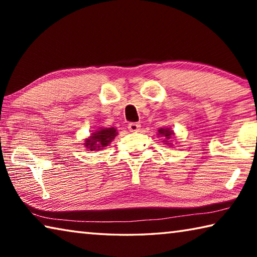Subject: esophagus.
<instances>
[{
    "instance_id": "1",
    "label": "esophagus",
    "mask_w": 257,
    "mask_h": 257,
    "mask_svg": "<svg viewBox=\"0 0 257 257\" xmlns=\"http://www.w3.org/2000/svg\"><path fill=\"white\" fill-rule=\"evenodd\" d=\"M139 128H141V124H139L138 122H130V123L128 124V129H129L132 133L138 132Z\"/></svg>"
}]
</instances>
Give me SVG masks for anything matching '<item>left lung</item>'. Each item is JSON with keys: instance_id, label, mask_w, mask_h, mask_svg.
<instances>
[{"instance_id": "left-lung-1", "label": "left lung", "mask_w": 257, "mask_h": 257, "mask_svg": "<svg viewBox=\"0 0 257 257\" xmlns=\"http://www.w3.org/2000/svg\"><path fill=\"white\" fill-rule=\"evenodd\" d=\"M159 134L161 135V136H164L165 137V141L168 142V141H170V139H171V136H172L173 133H172V130L170 132V130H169V129H162V128H161L159 130Z\"/></svg>"}]
</instances>
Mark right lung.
I'll list each match as a JSON object with an SVG mask.
<instances>
[{
	"label": "right lung",
	"mask_w": 257,
	"mask_h": 257,
	"mask_svg": "<svg viewBox=\"0 0 257 257\" xmlns=\"http://www.w3.org/2000/svg\"><path fill=\"white\" fill-rule=\"evenodd\" d=\"M116 136V129L114 128H103L98 132L94 133L89 139L86 141V147L89 151L101 150L102 147L107 146L112 139H114Z\"/></svg>",
	"instance_id": "1"
}]
</instances>
